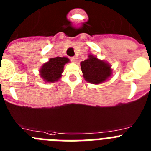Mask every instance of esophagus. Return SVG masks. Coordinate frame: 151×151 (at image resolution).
<instances>
[{
	"mask_svg": "<svg viewBox=\"0 0 151 151\" xmlns=\"http://www.w3.org/2000/svg\"><path fill=\"white\" fill-rule=\"evenodd\" d=\"M71 61H72V62H74V63H76L77 61H78V58H77V57H72V58H71Z\"/></svg>",
	"mask_w": 151,
	"mask_h": 151,
	"instance_id": "obj_1",
	"label": "esophagus"
}]
</instances>
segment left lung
Returning a JSON list of instances; mask_svg holds the SVG:
<instances>
[{
    "label": "left lung",
    "mask_w": 151,
    "mask_h": 151,
    "mask_svg": "<svg viewBox=\"0 0 151 151\" xmlns=\"http://www.w3.org/2000/svg\"><path fill=\"white\" fill-rule=\"evenodd\" d=\"M88 57L87 59L80 63L86 81L92 84H100L106 81L112 75L111 66L93 55H90Z\"/></svg>",
    "instance_id": "1"
}]
</instances>
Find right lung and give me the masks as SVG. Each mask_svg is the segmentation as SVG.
Listing matches in <instances>:
<instances>
[{"label":"right lung","mask_w":151,"mask_h":151,"mask_svg":"<svg viewBox=\"0 0 151 151\" xmlns=\"http://www.w3.org/2000/svg\"><path fill=\"white\" fill-rule=\"evenodd\" d=\"M69 62V59L65 57H56L50 58L47 62L42 65L40 69V75L42 79L48 83H54L61 79L64 71V65Z\"/></svg>","instance_id":"right-lung-1"}]
</instances>
